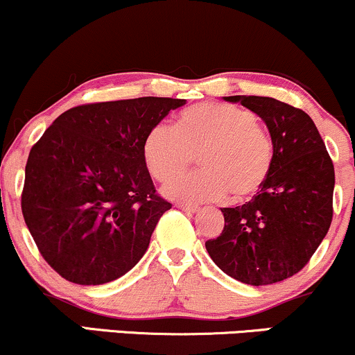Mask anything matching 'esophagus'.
<instances>
[{
    "label": "esophagus",
    "mask_w": 355,
    "mask_h": 355,
    "mask_svg": "<svg viewBox=\"0 0 355 355\" xmlns=\"http://www.w3.org/2000/svg\"><path fill=\"white\" fill-rule=\"evenodd\" d=\"M176 207H179L181 211L189 212V214H193V212L198 211V206H194V204H187V202H178Z\"/></svg>",
    "instance_id": "1"
}]
</instances>
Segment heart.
<instances>
[{
  "mask_svg": "<svg viewBox=\"0 0 355 355\" xmlns=\"http://www.w3.org/2000/svg\"><path fill=\"white\" fill-rule=\"evenodd\" d=\"M196 156L202 169L171 182L166 194L201 202L232 193L236 201H244L268 181L274 143L252 111L226 103L196 104L179 112L174 128L157 123L146 132V168L159 182L184 174Z\"/></svg>",
  "mask_w": 355,
  "mask_h": 355,
  "instance_id": "b5f03b06",
  "label": "heart"
}]
</instances>
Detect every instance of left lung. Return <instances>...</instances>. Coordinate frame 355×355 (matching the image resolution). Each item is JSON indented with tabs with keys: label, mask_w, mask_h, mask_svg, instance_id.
<instances>
[{
	"label": "left lung",
	"mask_w": 355,
	"mask_h": 355,
	"mask_svg": "<svg viewBox=\"0 0 355 355\" xmlns=\"http://www.w3.org/2000/svg\"><path fill=\"white\" fill-rule=\"evenodd\" d=\"M264 119L274 162L249 202L223 207L224 229L206 249L227 276L251 286L293 277L309 262L332 223L334 164L314 121L264 96H227Z\"/></svg>",
	"instance_id": "8db88e82"
}]
</instances>
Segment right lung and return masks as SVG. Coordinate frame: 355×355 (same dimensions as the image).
Wrapping results in <instances>:
<instances>
[{"instance_id":"add662e5","label":"right lung","mask_w":355,"mask_h":355,"mask_svg":"<svg viewBox=\"0 0 355 355\" xmlns=\"http://www.w3.org/2000/svg\"><path fill=\"white\" fill-rule=\"evenodd\" d=\"M186 99L89 103L58 116L29 151L21 211L43 259L81 286L111 282L144 256L173 204L156 193L146 132Z\"/></svg>"}]
</instances>
